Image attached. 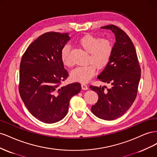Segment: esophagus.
Instances as JSON below:
<instances>
[{"instance_id":"1","label":"esophagus","mask_w":157,"mask_h":157,"mask_svg":"<svg viewBox=\"0 0 157 157\" xmlns=\"http://www.w3.org/2000/svg\"><path fill=\"white\" fill-rule=\"evenodd\" d=\"M81 87H82V90H88V87L87 85L84 84V83L81 84Z\"/></svg>"}]
</instances>
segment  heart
Wrapping results in <instances>:
<instances>
[{
    "mask_svg": "<svg viewBox=\"0 0 157 157\" xmlns=\"http://www.w3.org/2000/svg\"><path fill=\"white\" fill-rule=\"evenodd\" d=\"M80 48L88 53L87 65L81 66L74 69L71 77L75 81L87 82L94 77L96 69L99 70L105 68L110 62L113 52L112 42L105 38L92 35H86L80 38L78 41ZM71 48L67 44L61 50L60 57L63 64L66 67H71L73 61L70 57Z\"/></svg>",
    "mask_w": 157,
    "mask_h": 157,
    "instance_id": "obj_1",
    "label": "heart"
}]
</instances>
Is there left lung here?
Instances as JSON below:
<instances>
[{"mask_svg": "<svg viewBox=\"0 0 157 157\" xmlns=\"http://www.w3.org/2000/svg\"><path fill=\"white\" fill-rule=\"evenodd\" d=\"M101 28L111 29L116 37L110 62L98 77L111 87L90 86L99 96L91 111L101 119L112 121L124 115L136 99L141 67L134 45L126 33L115 25Z\"/></svg>", "mask_w": 157, "mask_h": 157, "instance_id": "left-lung-1", "label": "left lung"}]
</instances>
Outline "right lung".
<instances>
[{
  "label": "right lung",
  "mask_w": 157,
  "mask_h": 157,
  "mask_svg": "<svg viewBox=\"0 0 157 157\" xmlns=\"http://www.w3.org/2000/svg\"><path fill=\"white\" fill-rule=\"evenodd\" d=\"M69 40L67 33H45L28 46L21 58L19 92L32 115L45 123L63 119L70 99L81 90L78 82L62 85L69 73L60 52Z\"/></svg>",
  "instance_id": "obj_1"
}]
</instances>
